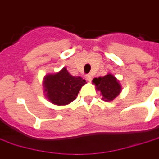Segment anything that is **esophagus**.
<instances>
[{"instance_id":"34e87169","label":"esophagus","mask_w":159,"mask_h":159,"mask_svg":"<svg viewBox=\"0 0 159 159\" xmlns=\"http://www.w3.org/2000/svg\"><path fill=\"white\" fill-rule=\"evenodd\" d=\"M86 79L87 81H91V80H92V75H90V74H86Z\"/></svg>"}]
</instances>
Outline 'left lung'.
I'll return each mask as SVG.
<instances>
[{"mask_svg":"<svg viewBox=\"0 0 159 159\" xmlns=\"http://www.w3.org/2000/svg\"><path fill=\"white\" fill-rule=\"evenodd\" d=\"M93 83L96 86V89L100 91L105 101L113 100L121 92L119 80L111 73H108L104 77L94 78Z\"/></svg>","mask_w":159,"mask_h":159,"instance_id":"8db88e82","label":"left lung"}]
</instances>
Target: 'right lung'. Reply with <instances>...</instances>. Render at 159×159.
Instances as JSON below:
<instances>
[{"instance_id":"add662e5","label":"right lung","mask_w":159,"mask_h":159,"mask_svg":"<svg viewBox=\"0 0 159 159\" xmlns=\"http://www.w3.org/2000/svg\"><path fill=\"white\" fill-rule=\"evenodd\" d=\"M85 80L80 76H72L66 67L54 74L46 75L43 86L47 98L57 106H66L76 99Z\"/></svg>"}]
</instances>
